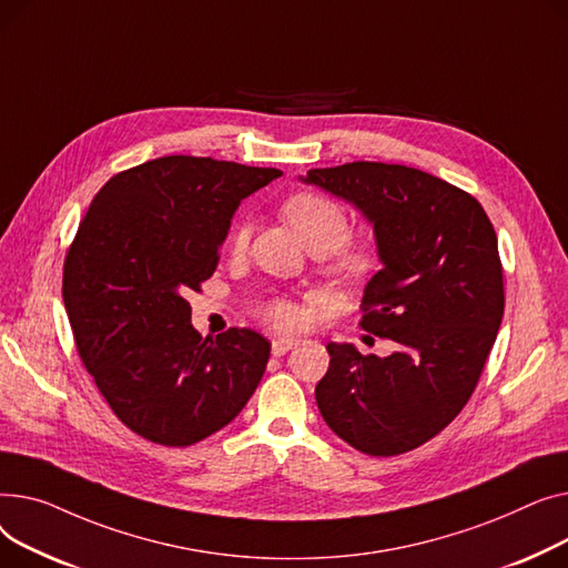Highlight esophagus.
<instances>
[{
  "mask_svg": "<svg viewBox=\"0 0 568 568\" xmlns=\"http://www.w3.org/2000/svg\"><path fill=\"white\" fill-rule=\"evenodd\" d=\"M293 346H297L295 339H275V342H273V355L280 357V355L288 353Z\"/></svg>",
  "mask_w": 568,
  "mask_h": 568,
  "instance_id": "34e87169",
  "label": "esophagus"
}]
</instances>
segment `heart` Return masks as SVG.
<instances>
[{"mask_svg":"<svg viewBox=\"0 0 568 568\" xmlns=\"http://www.w3.org/2000/svg\"><path fill=\"white\" fill-rule=\"evenodd\" d=\"M282 213L286 222L295 229L300 239L310 250H321L323 254L335 252V268L346 277H357L372 265V254L359 245H344L348 239V215L346 211L332 202V199L314 192H297L288 196ZM247 222H236L231 231V247L241 250L247 243ZM268 318L280 329H291L303 323L300 312L288 300H275L265 310Z\"/></svg>","mask_w":568,"mask_h":568,"instance_id":"1","label":"heart"}]
</instances>
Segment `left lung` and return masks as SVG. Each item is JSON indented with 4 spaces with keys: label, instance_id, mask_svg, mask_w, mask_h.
Segmentation results:
<instances>
[{
    "label": "left lung",
    "instance_id": "left-lung-1",
    "mask_svg": "<svg viewBox=\"0 0 568 568\" xmlns=\"http://www.w3.org/2000/svg\"><path fill=\"white\" fill-rule=\"evenodd\" d=\"M300 181L374 226L383 268L364 286L362 327L396 344L387 357L327 344L318 410L362 454L410 452L468 404L495 344L505 314L495 229L475 196L404 164L348 162Z\"/></svg>",
    "mask_w": 568,
    "mask_h": 568
}]
</instances>
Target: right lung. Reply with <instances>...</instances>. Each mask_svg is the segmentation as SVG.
<instances>
[{
	"instance_id": "add662e5",
	"label": "right lung",
	"mask_w": 568,
	"mask_h": 568,
	"mask_svg": "<svg viewBox=\"0 0 568 568\" xmlns=\"http://www.w3.org/2000/svg\"><path fill=\"white\" fill-rule=\"evenodd\" d=\"M280 176L273 166L166 155L93 196L65 254L63 305L100 394L138 436L194 445L254 394L268 339L247 327L204 339L187 295L215 273L243 199Z\"/></svg>"
}]
</instances>
